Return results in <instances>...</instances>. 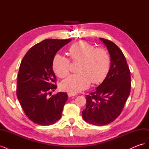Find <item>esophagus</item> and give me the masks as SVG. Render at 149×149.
<instances>
[{
    "instance_id": "1",
    "label": "esophagus",
    "mask_w": 149,
    "mask_h": 149,
    "mask_svg": "<svg viewBox=\"0 0 149 149\" xmlns=\"http://www.w3.org/2000/svg\"><path fill=\"white\" fill-rule=\"evenodd\" d=\"M76 93H68V96L69 97H72V96H76Z\"/></svg>"
}]
</instances>
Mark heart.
Instances as JSON below:
<instances>
[{"instance_id": "1", "label": "heart", "mask_w": 149, "mask_h": 149, "mask_svg": "<svg viewBox=\"0 0 149 149\" xmlns=\"http://www.w3.org/2000/svg\"><path fill=\"white\" fill-rule=\"evenodd\" d=\"M68 54L73 61H80L78 74H73L62 81L60 86L64 91L78 93L87 89L92 81L102 82L108 73L110 58L105 49L94 48L91 43L83 40L77 42L69 48ZM53 69L56 74L64 78L70 73V61L59 54L54 56Z\"/></svg>"}]
</instances>
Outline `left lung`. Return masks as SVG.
Returning a JSON list of instances; mask_svg holds the SVG:
<instances>
[{"instance_id":"left-lung-1","label":"left lung","mask_w":149,"mask_h":149,"mask_svg":"<svg viewBox=\"0 0 149 149\" xmlns=\"http://www.w3.org/2000/svg\"><path fill=\"white\" fill-rule=\"evenodd\" d=\"M110 55L108 73L96 91L86 96L83 119L95 125H105L121 113L130 91V72L127 61L119 48L109 40L100 38Z\"/></svg>"}]
</instances>
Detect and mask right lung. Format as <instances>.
<instances>
[{
	"mask_svg": "<svg viewBox=\"0 0 149 149\" xmlns=\"http://www.w3.org/2000/svg\"><path fill=\"white\" fill-rule=\"evenodd\" d=\"M71 39H46L35 45L24 56L19 68L17 96L25 114L33 123L49 125L60 120L66 93L59 92L48 97L55 91L56 76L53 60L56 53Z\"/></svg>",
	"mask_w": 149,
	"mask_h": 149,
	"instance_id": "right-lung-1",
	"label": "right lung"
}]
</instances>
